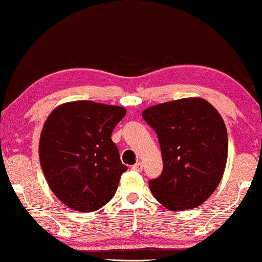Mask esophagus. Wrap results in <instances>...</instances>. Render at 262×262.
Returning <instances> with one entry per match:
<instances>
[{"label": "esophagus", "mask_w": 262, "mask_h": 262, "mask_svg": "<svg viewBox=\"0 0 262 262\" xmlns=\"http://www.w3.org/2000/svg\"><path fill=\"white\" fill-rule=\"evenodd\" d=\"M131 169L134 170V171H138V172H141V171L143 170V166H142L141 163H136V164H135V165H132Z\"/></svg>", "instance_id": "34e87169"}]
</instances>
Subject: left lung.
I'll return each instance as SVG.
<instances>
[{"label": "left lung", "mask_w": 262, "mask_h": 262, "mask_svg": "<svg viewBox=\"0 0 262 262\" xmlns=\"http://www.w3.org/2000/svg\"><path fill=\"white\" fill-rule=\"evenodd\" d=\"M158 134L164 170L149 188L169 210L202 205L224 176L228 154L224 119L208 101L189 97L142 112Z\"/></svg>", "instance_id": "obj_1"}]
</instances>
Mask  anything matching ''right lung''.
I'll list each match as a JSON object with an SVG mask.
<instances>
[{
    "label": "right lung",
    "mask_w": 262,
    "mask_h": 262,
    "mask_svg": "<svg viewBox=\"0 0 262 262\" xmlns=\"http://www.w3.org/2000/svg\"><path fill=\"white\" fill-rule=\"evenodd\" d=\"M124 106L92 101L67 102L45 121L38 157L48 187L63 204L81 212L111 202L127 167L112 141Z\"/></svg>",
    "instance_id": "obj_1"
}]
</instances>
